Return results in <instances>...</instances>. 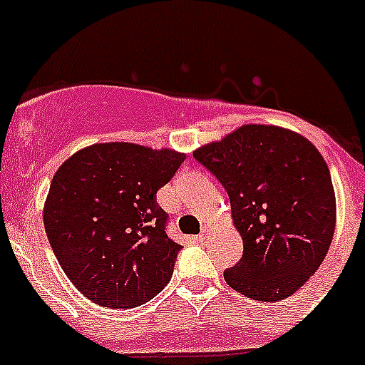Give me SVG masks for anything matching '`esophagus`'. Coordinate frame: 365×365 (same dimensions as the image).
Wrapping results in <instances>:
<instances>
[{
	"instance_id": "esophagus-1",
	"label": "esophagus",
	"mask_w": 365,
	"mask_h": 365,
	"mask_svg": "<svg viewBox=\"0 0 365 365\" xmlns=\"http://www.w3.org/2000/svg\"><path fill=\"white\" fill-rule=\"evenodd\" d=\"M208 237H210V230H208V227H205L201 230V234L197 235V241H199V243H205V241L208 240Z\"/></svg>"
}]
</instances>
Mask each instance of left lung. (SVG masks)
I'll return each instance as SVG.
<instances>
[{
	"label": "left lung",
	"instance_id": "1",
	"mask_svg": "<svg viewBox=\"0 0 365 365\" xmlns=\"http://www.w3.org/2000/svg\"><path fill=\"white\" fill-rule=\"evenodd\" d=\"M230 197L243 256L225 270L234 291L278 302L294 294L325 259L334 234L331 173L307 138L248 124L193 153Z\"/></svg>",
	"mask_w": 365,
	"mask_h": 365
}]
</instances>
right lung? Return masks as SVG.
I'll return each instance as SVG.
<instances>
[{"label":"right lung","mask_w":365,"mask_h":365,"mask_svg":"<svg viewBox=\"0 0 365 365\" xmlns=\"http://www.w3.org/2000/svg\"><path fill=\"white\" fill-rule=\"evenodd\" d=\"M185 155L130 143L80 150L54 173L43 225L58 263L96 305L130 309L172 279L180 245L168 237L157 192Z\"/></svg>","instance_id":"obj_1"}]
</instances>
